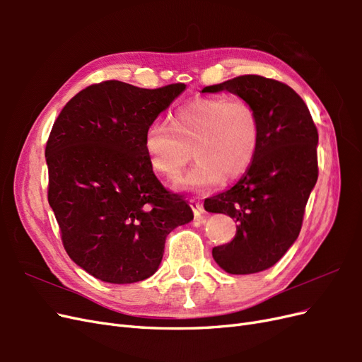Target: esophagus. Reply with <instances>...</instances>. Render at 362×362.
Returning <instances> with one entry per match:
<instances>
[{"label":"esophagus","mask_w":362,"mask_h":362,"mask_svg":"<svg viewBox=\"0 0 362 362\" xmlns=\"http://www.w3.org/2000/svg\"><path fill=\"white\" fill-rule=\"evenodd\" d=\"M192 210L194 213V217H201L204 214V205L201 202H196V201H192Z\"/></svg>","instance_id":"1"}]
</instances>
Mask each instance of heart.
Listing matches in <instances>:
<instances>
[{
	"instance_id": "1",
	"label": "heart",
	"mask_w": 362,
	"mask_h": 362,
	"mask_svg": "<svg viewBox=\"0 0 362 362\" xmlns=\"http://www.w3.org/2000/svg\"><path fill=\"white\" fill-rule=\"evenodd\" d=\"M144 148L151 170L163 180L178 178L193 149L198 163L178 187L205 192L252 166L259 148V119L247 101L198 96L175 110L170 127H148Z\"/></svg>"
}]
</instances>
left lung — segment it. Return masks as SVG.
Listing matches in <instances>:
<instances>
[{"mask_svg":"<svg viewBox=\"0 0 362 362\" xmlns=\"http://www.w3.org/2000/svg\"><path fill=\"white\" fill-rule=\"evenodd\" d=\"M231 92L259 119V148L252 166L229 190L204 202L206 211L235 218L233 242L213 247L231 275L272 267L298 238L306 202L319 177V134L308 107L290 86L259 75L206 86L202 93Z\"/></svg>","mask_w":362,"mask_h":362,"instance_id":"left-lung-1","label":"left lung"}]
</instances>
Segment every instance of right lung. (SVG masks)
Masks as SVG:
<instances>
[{"label":"right lung","instance_id":"1","mask_svg":"<svg viewBox=\"0 0 362 362\" xmlns=\"http://www.w3.org/2000/svg\"><path fill=\"white\" fill-rule=\"evenodd\" d=\"M185 84L141 89L103 81L63 107L45 149L48 202L68 255L96 279L144 281L157 272L166 237L193 218L151 170L148 127Z\"/></svg>","mask_w":362,"mask_h":362}]
</instances>
